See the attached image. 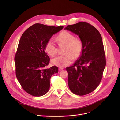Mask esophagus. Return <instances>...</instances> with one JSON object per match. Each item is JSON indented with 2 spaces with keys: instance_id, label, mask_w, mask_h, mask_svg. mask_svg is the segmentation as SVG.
<instances>
[{
  "instance_id": "1",
  "label": "esophagus",
  "mask_w": 120,
  "mask_h": 120,
  "mask_svg": "<svg viewBox=\"0 0 120 120\" xmlns=\"http://www.w3.org/2000/svg\"><path fill=\"white\" fill-rule=\"evenodd\" d=\"M64 69V68L63 67H59V71H61V70H62Z\"/></svg>"
}]
</instances>
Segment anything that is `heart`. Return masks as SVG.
Wrapping results in <instances>:
<instances>
[{
  "label": "heart",
  "mask_w": 120,
  "mask_h": 120,
  "mask_svg": "<svg viewBox=\"0 0 120 120\" xmlns=\"http://www.w3.org/2000/svg\"><path fill=\"white\" fill-rule=\"evenodd\" d=\"M57 42L60 46H65L63 50L64 54L52 60L54 64L60 67L66 66L72 63L74 58L77 59L81 56L83 50L82 42L69 32L64 31L61 32L57 37ZM45 49L51 56H54L57 54V45L53 38L48 40Z\"/></svg>",
  "instance_id": "b5f03b06"
}]
</instances>
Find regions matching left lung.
Returning <instances> with one entry per match:
<instances>
[{"mask_svg": "<svg viewBox=\"0 0 120 120\" xmlns=\"http://www.w3.org/2000/svg\"><path fill=\"white\" fill-rule=\"evenodd\" d=\"M64 29L77 35L83 44L80 57L66 68L68 86L74 94L86 95L98 87L106 65L102 38L98 30L86 22L68 25Z\"/></svg>", "mask_w": 120, "mask_h": 120, "instance_id": "left-lung-1", "label": "left lung"}]
</instances>
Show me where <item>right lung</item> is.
<instances>
[{
	"instance_id": "add662e5",
	"label": "right lung",
	"mask_w": 120,
	"mask_h": 120,
	"mask_svg": "<svg viewBox=\"0 0 120 120\" xmlns=\"http://www.w3.org/2000/svg\"><path fill=\"white\" fill-rule=\"evenodd\" d=\"M63 28L35 24L22 34L15 56V75L23 90L34 96L46 94L50 78L58 72V67L47 68L50 58L45 52L48 40Z\"/></svg>"
}]
</instances>
